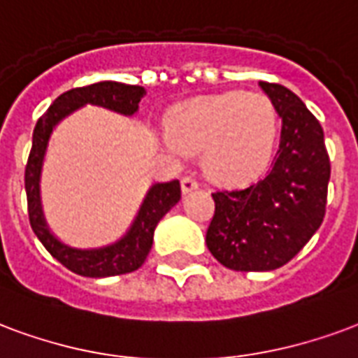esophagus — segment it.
Masks as SVG:
<instances>
[{"label":"esophagus","instance_id":"1","mask_svg":"<svg viewBox=\"0 0 358 358\" xmlns=\"http://www.w3.org/2000/svg\"><path fill=\"white\" fill-rule=\"evenodd\" d=\"M197 187H199V182L195 178H192V176H184V178H182V192L184 193L193 192V189H197Z\"/></svg>","mask_w":358,"mask_h":358}]
</instances>
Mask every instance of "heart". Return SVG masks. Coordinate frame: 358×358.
Segmentation results:
<instances>
[{"label": "heart", "mask_w": 358, "mask_h": 358, "mask_svg": "<svg viewBox=\"0 0 358 358\" xmlns=\"http://www.w3.org/2000/svg\"><path fill=\"white\" fill-rule=\"evenodd\" d=\"M165 127L178 150H203V166L210 178L243 184L258 178L271 163L279 113L262 92L229 91L174 106Z\"/></svg>", "instance_id": "b5f03b06"}]
</instances>
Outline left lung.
<instances>
[{
    "label": "left lung",
    "instance_id": "obj_1",
    "mask_svg": "<svg viewBox=\"0 0 358 358\" xmlns=\"http://www.w3.org/2000/svg\"><path fill=\"white\" fill-rule=\"evenodd\" d=\"M282 119L280 144L266 178L214 192L206 246L233 271H271L306 246L327 213L330 157L324 132L290 89L260 81Z\"/></svg>",
    "mask_w": 358,
    "mask_h": 358
}]
</instances>
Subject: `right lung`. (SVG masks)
<instances>
[{
	"mask_svg": "<svg viewBox=\"0 0 358 358\" xmlns=\"http://www.w3.org/2000/svg\"><path fill=\"white\" fill-rule=\"evenodd\" d=\"M144 94V87L117 83V81H100V83L87 85V87H76V89L62 92L36 123L31 150L28 155V163H26V171H24L28 218H30L34 233L51 252L52 258H57L73 273L83 275V277H112V275L131 273L134 269H138L144 264L148 252L152 250L153 231L157 227L159 220L180 201V182L172 180L166 184H155L145 195L131 231L119 243L106 246V248H96V250L71 248L52 237L51 231L45 226L41 205H39V172H41V161H43L49 134L60 119L83 104L104 106L113 112L132 115L138 110L140 98Z\"/></svg>",
	"mask_w": 358,
	"mask_h": 358,
	"instance_id": "obj_1",
	"label": "right lung"
}]
</instances>
